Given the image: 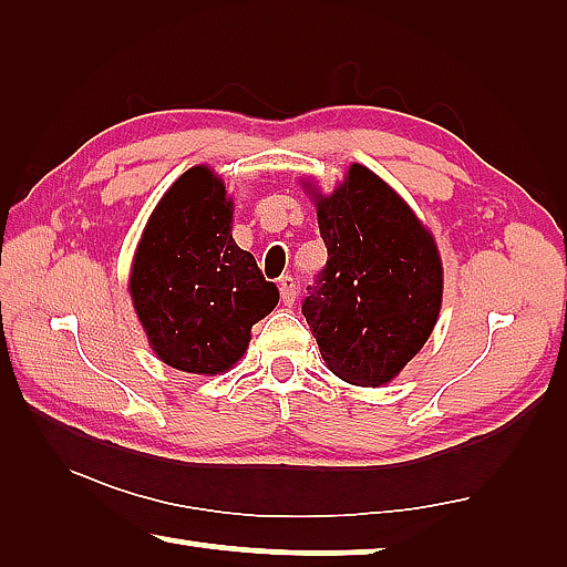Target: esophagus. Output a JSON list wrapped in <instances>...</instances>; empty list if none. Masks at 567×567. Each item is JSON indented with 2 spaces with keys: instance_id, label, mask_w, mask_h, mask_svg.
<instances>
[{
  "instance_id": "esophagus-1",
  "label": "esophagus",
  "mask_w": 567,
  "mask_h": 567,
  "mask_svg": "<svg viewBox=\"0 0 567 567\" xmlns=\"http://www.w3.org/2000/svg\"><path fill=\"white\" fill-rule=\"evenodd\" d=\"M278 291H281V301H284L286 306H293L296 293H299V286H296V278H293V276H281V281H278Z\"/></svg>"
}]
</instances>
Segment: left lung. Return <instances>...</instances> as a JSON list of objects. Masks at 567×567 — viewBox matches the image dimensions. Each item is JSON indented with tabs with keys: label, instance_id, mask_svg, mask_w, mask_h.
<instances>
[{
	"label": "left lung",
	"instance_id": "8db88e82",
	"mask_svg": "<svg viewBox=\"0 0 567 567\" xmlns=\"http://www.w3.org/2000/svg\"><path fill=\"white\" fill-rule=\"evenodd\" d=\"M327 266L301 301L321 357L349 384L394 379L430 339L442 306L434 238L406 203L364 165L319 198Z\"/></svg>",
	"mask_w": 567,
	"mask_h": 567
}]
</instances>
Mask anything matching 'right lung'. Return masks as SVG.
<instances>
[{
  "instance_id": "right-lung-1",
  "label": "right lung",
  "mask_w": 567,
  "mask_h": 567,
  "mask_svg": "<svg viewBox=\"0 0 567 567\" xmlns=\"http://www.w3.org/2000/svg\"><path fill=\"white\" fill-rule=\"evenodd\" d=\"M226 185L190 168L157 203L137 246L130 296L165 364L218 374L244 357L250 327L276 309L278 289L230 236Z\"/></svg>"
}]
</instances>
